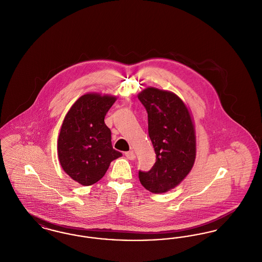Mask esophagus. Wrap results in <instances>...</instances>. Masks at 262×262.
I'll list each match as a JSON object with an SVG mask.
<instances>
[{
	"instance_id": "34e87169",
	"label": "esophagus",
	"mask_w": 262,
	"mask_h": 262,
	"mask_svg": "<svg viewBox=\"0 0 262 262\" xmlns=\"http://www.w3.org/2000/svg\"><path fill=\"white\" fill-rule=\"evenodd\" d=\"M125 155L128 160H135L136 159V154L134 153V151H127V152H125Z\"/></svg>"
}]
</instances>
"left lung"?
<instances>
[{
	"mask_svg": "<svg viewBox=\"0 0 262 262\" xmlns=\"http://www.w3.org/2000/svg\"><path fill=\"white\" fill-rule=\"evenodd\" d=\"M148 114V134L156 162L148 172H138L140 184L152 193L179 186L193 167L195 129L185 102L171 91L147 88L137 95Z\"/></svg>",
	"mask_w": 262,
	"mask_h": 262,
	"instance_id": "8db88e82",
	"label": "left lung"
}]
</instances>
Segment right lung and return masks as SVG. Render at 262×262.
Returning a JSON list of instances; mask_svg holds the SVG:
<instances>
[{"label": "right lung", "instance_id": "1", "mask_svg": "<svg viewBox=\"0 0 262 262\" xmlns=\"http://www.w3.org/2000/svg\"><path fill=\"white\" fill-rule=\"evenodd\" d=\"M116 96L86 93L67 113L58 138L62 170L82 186L101 180L113 160L123 154L114 149L111 130L104 119Z\"/></svg>", "mask_w": 262, "mask_h": 262}]
</instances>
